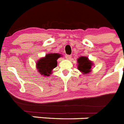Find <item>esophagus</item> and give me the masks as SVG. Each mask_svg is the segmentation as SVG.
Segmentation results:
<instances>
[{
  "instance_id": "obj_1",
  "label": "esophagus",
  "mask_w": 124,
  "mask_h": 124,
  "mask_svg": "<svg viewBox=\"0 0 124 124\" xmlns=\"http://www.w3.org/2000/svg\"><path fill=\"white\" fill-rule=\"evenodd\" d=\"M71 58V56L69 55V54H66V58L68 59V60H70Z\"/></svg>"
}]
</instances>
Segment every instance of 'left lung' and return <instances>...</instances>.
Returning a JSON list of instances; mask_svg holds the SVG:
<instances>
[{"label": "left lung", "mask_w": 124, "mask_h": 124, "mask_svg": "<svg viewBox=\"0 0 124 124\" xmlns=\"http://www.w3.org/2000/svg\"><path fill=\"white\" fill-rule=\"evenodd\" d=\"M78 68L83 74H88L91 71V68L93 63L89 60L87 57L81 56L78 59Z\"/></svg>", "instance_id": "8db88e82"}]
</instances>
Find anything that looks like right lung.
<instances>
[{"label":"right lung","mask_w":124,"mask_h":124,"mask_svg":"<svg viewBox=\"0 0 124 124\" xmlns=\"http://www.w3.org/2000/svg\"><path fill=\"white\" fill-rule=\"evenodd\" d=\"M59 53H49L37 63V68L41 75L49 76L52 73V70L57 66V60L61 57Z\"/></svg>","instance_id":"obj_1"}]
</instances>
